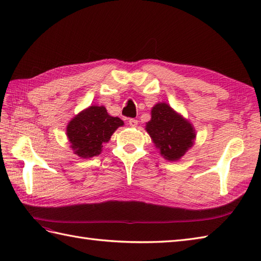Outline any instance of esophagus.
I'll return each instance as SVG.
<instances>
[{
  "instance_id": "34e87169",
  "label": "esophagus",
  "mask_w": 261,
  "mask_h": 261,
  "mask_svg": "<svg viewBox=\"0 0 261 261\" xmlns=\"http://www.w3.org/2000/svg\"><path fill=\"white\" fill-rule=\"evenodd\" d=\"M129 124H130V126H132V127H136V126L138 125V120H136V119H130V120H129Z\"/></svg>"
}]
</instances>
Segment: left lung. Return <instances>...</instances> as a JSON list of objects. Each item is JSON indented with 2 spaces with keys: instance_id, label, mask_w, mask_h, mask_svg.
I'll list each match as a JSON object with an SVG mask.
<instances>
[{
  "instance_id": "8db88e82",
  "label": "left lung",
  "mask_w": 261,
  "mask_h": 261,
  "mask_svg": "<svg viewBox=\"0 0 261 261\" xmlns=\"http://www.w3.org/2000/svg\"><path fill=\"white\" fill-rule=\"evenodd\" d=\"M146 130L160 154L169 162H176L184 156L196 137L190 121L166 103H158L151 109V120L147 123Z\"/></svg>"
}]
</instances>
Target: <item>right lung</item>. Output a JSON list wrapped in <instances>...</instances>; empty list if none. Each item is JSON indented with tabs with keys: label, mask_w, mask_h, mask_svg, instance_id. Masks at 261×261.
I'll return each instance as SVG.
<instances>
[{
	"label": "right lung",
	"mask_w": 261,
	"mask_h": 261,
	"mask_svg": "<svg viewBox=\"0 0 261 261\" xmlns=\"http://www.w3.org/2000/svg\"><path fill=\"white\" fill-rule=\"evenodd\" d=\"M123 124L118 116H111L104 107L92 105L75 115L66 131L74 153L86 159L101 153L103 143Z\"/></svg>",
	"instance_id": "right-lung-1"
}]
</instances>
